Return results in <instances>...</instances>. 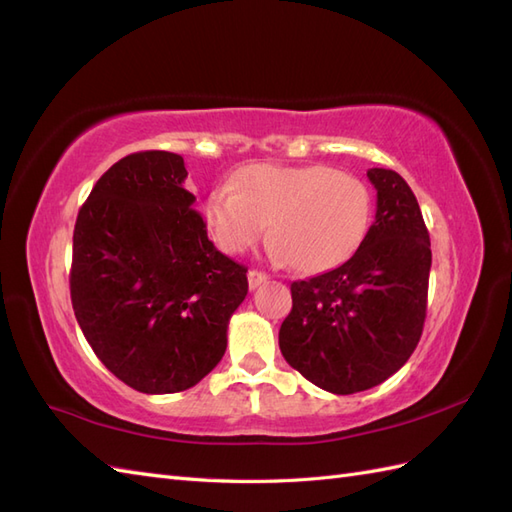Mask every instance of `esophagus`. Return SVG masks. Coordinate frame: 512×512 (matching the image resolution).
Returning a JSON list of instances; mask_svg holds the SVG:
<instances>
[{
	"instance_id": "1",
	"label": "esophagus",
	"mask_w": 512,
	"mask_h": 512,
	"mask_svg": "<svg viewBox=\"0 0 512 512\" xmlns=\"http://www.w3.org/2000/svg\"><path fill=\"white\" fill-rule=\"evenodd\" d=\"M269 280V275L267 273H262V271H256V269H252L250 273H247V282H250V288L254 290V288H258V286H262Z\"/></svg>"
}]
</instances>
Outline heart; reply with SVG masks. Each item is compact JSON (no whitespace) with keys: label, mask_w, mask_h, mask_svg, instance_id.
<instances>
[{"label":"heart","mask_w":512,"mask_h":512,"mask_svg":"<svg viewBox=\"0 0 512 512\" xmlns=\"http://www.w3.org/2000/svg\"><path fill=\"white\" fill-rule=\"evenodd\" d=\"M371 192L346 170L324 164L243 166L205 203V220L224 252L243 254L267 232L273 252L305 273L348 260L371 224Z\"/></svg>","instance_id":"heart-1"}]
</instances>
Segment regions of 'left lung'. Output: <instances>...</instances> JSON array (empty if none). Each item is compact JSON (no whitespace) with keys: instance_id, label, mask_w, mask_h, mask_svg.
I'll return each instance as SVG.
<instances>
[{"instance_id":"8db88e82","label":"left lung","mask_w":512,"mask_h":512,"mask_svg":"<svg viewBox=\"0 0 512 512\" xmlns=\"http://www.w3.org/2000/svg\"><path fill=\"white\" fill-rule=\"evenodd\" d=\"M376 222L359 250L333 271L292 282L280 350L320 389L352 395L406 365L423 333L431 243L404 177L369 168Z\"/></svg>"}]
</instances>
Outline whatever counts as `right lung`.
<instances>
[{"mask_svg":"<svg viewBox=\"0 0 512 512\" xmlns=\"http://www.w3.org/2000/svg\"><path fill=\"white\" fill-rule=\"evenodd\" d=\"M185 177L177 153H130L74 224V316L106 369L149 395L190 389L222 361L247 294V269L215 250Z\"/></svg>","mask_w":512,"mask_h":512,"instance_id":"obj_1","label":"right lung"}]
</instances>
